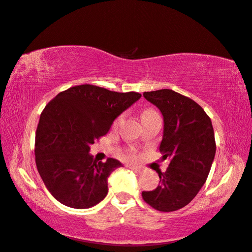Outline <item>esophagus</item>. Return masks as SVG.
<instances>
[{"label":"esophagus","instance_id":"obj_1","mask_svg":"<svg viewBox=\"0 0 252 252\" xmlns=\"http://www.w3.org/2000/svg\"><path fill=\"white\" fill-rule=\"evenodd\" d=\"M129 167L130 169H132V170H135V171H140L141 169H140V167H137V166H132V165H130V166H127Z\"/></svg>","mask_w":252,"mask_h":252}]
</instances>
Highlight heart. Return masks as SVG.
Wrapping results in <instances>:
<instances>
[{
	"label": "heart",
	"mask_w": 252,
	"mask_h": 252,
	"mask_svg": "<svg viewBox=\"0 0 252 252\" xmlns=\"http://www.w3.org/2000/svg\"><path fill=\"white\" fill-rule=\"evenodd\" d=\"M155 114H157L156 113L155 111H153V110H147V111H145V112H142V114H141V119L143 120V119H146V118H148V117H151V115H155ZM121 119H122V115H120L119 118H117L115 119V121H114V126H117L118 123L121 121Z\"/></svg>",
	"instance_id": "1"
}]
</instances>
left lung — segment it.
I'll use <instances>...</instances> for the list:
<instances>
[{
    "label": "left lung",
    "instance_id": "obj_1",
    "mask_svg": "<svg viewBox=\"0 0 252 252\" xmlns=\"http://www.w3.org/2000/svg\"><path fill=\"white\" fill-rule=\"evenodd\" d=\"M143 96L161 112L159 151L170 162L158 173L157 189L142 191V198L156 210L173 212L189 204L209 176L217 150L212 122L196 102L173 90L145 92Z\"/></svg>",
    "mask_w": 252,
    "mask_h": 252
}]
</instances>
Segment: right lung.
Returning <instances> with one entry per match:
<instances>
[{"instance_id": "1", "label": "right lung", "mask_w": 252, "mask_h": 252, "mask_svg": "<svg viewBox=\"0 0 252 252\" xmlns=\"http://www.w3.org/2000/svg\"><path fill=\"white\" fill-rule=\"evenodd\" d=\"M140 97L135 92L118 93L85 84L62 92L48 103L35 132V165L58 202L83 210L105 198L107 178L122 163L113 158L97 162L90 146Z\"/></svg>"}]
</instances>
